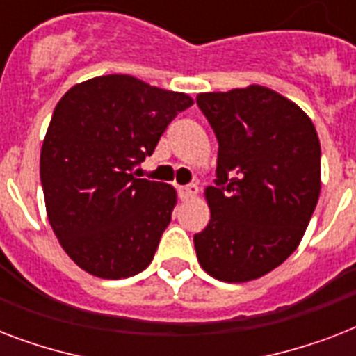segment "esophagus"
<instances>
[{"mask_svg":"<svg viewBox=\"0 0 356 356\" xmlns=\"http://www.w3.org/2000/svg\"><path fill=\"white\" fill-rule=\"evenodd\" d=\"M197 184H186V186H181L179 188V197L183 201H188V200H194L195 195H197Z\"/></svg>","mask_w":356,"mask_h":356,"instance_id":"esophagus-1","label":"esophagus"}]
</instances>
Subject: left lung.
Here are the masks:
<instances>
[{"label": "left lung", "instance_id": "left-lung-1", "mask_svg": "<svg viewBox=\"0 0 356 356\" xmlns=\"http://www.w3.org/2000/svg\"><path fill=\"white\" fill-rule=\"evenodd\" d=\"M197 105L218 138L211 220L194 236L201 268L248 282L298 249L321 190V147L303 108L268 86L203 92Z\"/></svg>", "mask_w": 356, "mask_h": 356}]
</instances>
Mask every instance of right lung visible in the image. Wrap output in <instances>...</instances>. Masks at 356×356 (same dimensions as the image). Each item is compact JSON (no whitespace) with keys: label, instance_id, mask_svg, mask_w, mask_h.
Here are the masks:
<instances>
[{"label":"right lung","instance_id":"1","mask_svg":"<svg viewBox=\"0 0 356 356\" xmlns=\"http://www.w3.org/2000/svg\"><path fill=\"white\" fill-rule=\"evenodd\" d=\"M194 99L111 74L77 83L58 99L40 151L53 233L81 270L125 279L151 264L177 205L172 184L134 175L168 123Z\"/></svg>","mask_w":356,"mask_h":356}]
</instances>
